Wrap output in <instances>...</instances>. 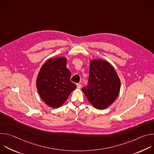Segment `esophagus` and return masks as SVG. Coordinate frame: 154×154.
Segmentation results:
<instances>
[{"mask_svg": "<svg viewBox=\"0 0 154 154\" xmlns=\"http://www.w3.org/2000/svg\"><path fill=\"white\" fill-rule=\"evenodd\" d=\"M77 88H80V87H81V85L80 84V83H77Z\"/></svg>", "mask_w": 154, "mask_h": 154, "instance_id": "34e87169", "label": "esophagus"}]
</instances>
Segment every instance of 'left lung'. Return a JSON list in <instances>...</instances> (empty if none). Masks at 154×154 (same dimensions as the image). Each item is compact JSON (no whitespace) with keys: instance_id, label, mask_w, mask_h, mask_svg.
<instances>
[{"instance_id":"1","label":"left lung","mask_w":154,"mask_h":154,"mask_svg":"<svg viewBox=\"0 0 154 154\" xmlns=\"http://www.w3.org/2000/svg\"><path fill=\"white\" fill-rule=\"evenodd\" d=\"M121 81L112 64L103 60L90 61L89 82L82 91L90 103L99 109L111 105L120 91Z\"/></svg>"}]
</instances>
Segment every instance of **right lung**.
Segmentation results:
<instances>
[{
	"label": "right lung",
	"instance_id": "obj_1",
	"mask_svg": "<svg viewBox=\"0 0 154 154\" xmlns=\"http://www.w3.org/2000/svg\"><path fill=\"white\" fill-rule=\"evenodd\" d=\"M67 59L55 57L48 60L41 68L36 79V88L41 98L52 108L61 106L77 86L71 80L66 68Z\"/></svg>",
	"mask_w": 154,
	"mask_h": 154
}]
</instances>
